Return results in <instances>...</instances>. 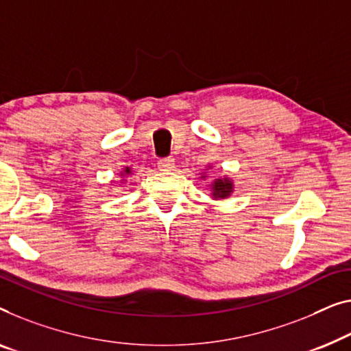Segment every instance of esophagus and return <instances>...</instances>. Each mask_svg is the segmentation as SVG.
Returning a JSON list of instances; mask_svg holds the SVG:
<instances>
[{"mask_svg":"<svg viewBox=\"0 0 351 351\" xmlns=\"http://www.w3.org/2000/svg\"><path fill=\"white\" fill-rule=\"evenodd\" d=\"M158 167L160 171H172L176 167V161L174 158H171V156H167V158H161L158 160Z\"/></svg>","mask_w":351,"mask_h":351,"instance_id":"obj_1","label":"esophagus"}]
</instances>
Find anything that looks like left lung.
Instances as JSON below:
<instances>
[{
  "mask_svg": "<svg viewBox=\"0 0 351 351\" xmlns=\"http://www.w3.org/2000/svg\"><path fill=\"white\" fill-rule=\"evenodd\" d=\"M232 191H234V185H232V182L228 177L215 179V182L212 184V196L215 199H225Z\"/></svg>",
  "mask_w": 351,
  "mask_h": 351,
  "instance_id": "8db88e82",
  "label": "left lung"
}]
</instances>
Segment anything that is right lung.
<instances>
[{"mask_svg":"<svg viewBox=\"0 0 351 351\" xmlns=\"http://www.w3.org/2000/svg\"><path fill=\"white\" fill-rule=\"evenodd\" d=\"M123 174H131V169H130V167H126V169H125L123 172H121V176H123Z\"/></svg>","mask_w":351,"mask_h":351,"instance_id":"right-lung-1","label":"right lung"}]
</instances>
